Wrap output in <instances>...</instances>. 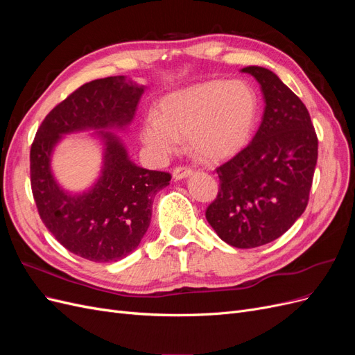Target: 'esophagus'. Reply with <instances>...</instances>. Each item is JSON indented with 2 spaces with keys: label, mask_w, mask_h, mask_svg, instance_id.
Instances as JSON below:
<instances>
[{
  "label": "esophagus",
  "mask_w": 355,
  "mask_h": 355,
  "mask_svg": "<svg viewBox=\"0 0 355 355\" xmlns=\"http://www.w3.org/2000/svg\"><path fill=\"white\" fill-rule=\"evenodd\" d=\"M191 175H192V168H189V167H176V168L173 170V178H175L176 180L185 179V178L191 176Z\"/></svg>",
  "instance_id": "obj_1"
}]
</instances>
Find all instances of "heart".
I'll return each mask as SVG.
<instances>
[{"label": "heart", "instance_id": "heart-1", "mask_svg": "<svg viewBox=\"0 0 355 355\" xmlns=\"http://www.w3.org/2000/svg\"><path fill=\"white\" fill-rule=\"evenodd\" d=\"M257 116V96L241 80H213L164 96L159 115L148 114L141 127L145 146L163 159L182 139L201 158L222 159L249 142Z\"/></svg>", "mask_w": 355, "mask_h": 355}]
</instances>
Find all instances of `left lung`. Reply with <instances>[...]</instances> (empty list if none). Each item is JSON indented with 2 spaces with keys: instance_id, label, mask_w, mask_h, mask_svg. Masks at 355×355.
<instances>
[{
  "instance_id": "left-lung-1",
  "label": "left lung",
  "mask_w": 355,
  "mask_h": 355,
  "mask_svg": "<svg viewBox=\"0 0 355 355\" xmlns=\"http://www.w3.org/2000/svg\"><path fill=\"white\" fill-rule=\"evenodd\" d=\"M241 71L261 84L262 123L252 142L216 168L219 192L206 219L225 243L253 249L282 237L305 211L318 139L306 106L272 71Z\"/></svg>"
}]
</instances>
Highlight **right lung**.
Returning <instances> with one entry per match:
<instances>
[{
    "instance_id": "right-lung-1",
    "label": "right lung",
    "mask_w": 355,
    "mask_h": 355,
    "mask_svg": "<svg viewBox=\"0 0 355 355\" xmlns=\"http://www.w3.org/2000/svg\"><path fill=\"white\" fill-rule=\"evenodd\" d=\"M123 75L81 85L53 108L31 146V187L41 220L65 249L93 262L130 254L148 231L157 192L171 179L128 158L114 132L130 125L144 94ZM94 130L104 145L96 184L81 195L63 190L51 171V155L63 134Z\"/></svg>"
}]
</instances>
